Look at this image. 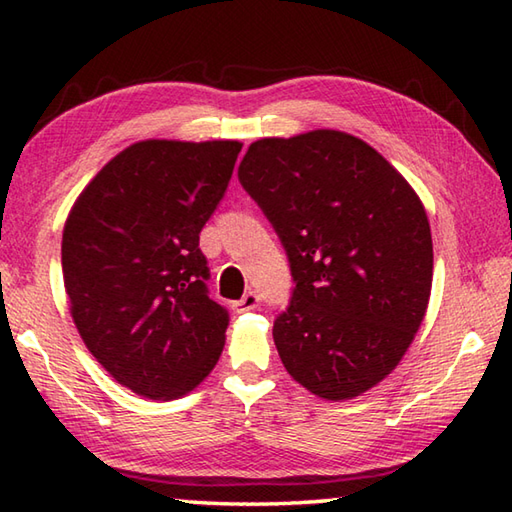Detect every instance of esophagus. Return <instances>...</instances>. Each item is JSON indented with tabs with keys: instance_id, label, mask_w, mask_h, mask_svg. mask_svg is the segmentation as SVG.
<instances>
[{
	"instance_id": "34e87169",
	"label": "esophagus",
	"mask_w": 512,
	"mask_h": 512,
	"mask_svg": "<svg viewBox=\"0 0 512 512\" xmlns=\"http://www.w3.org/2000/svg\"><path fill=\"white\" fill-rule=\"evenodd\" d=\"M257 305H259V296H257V293H255V291H248L244 298H241V300H237V302H232V309H235V311H239V314H241V311H250V309H257Z\"/></svg>"
}]
</instances>
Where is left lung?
I'll return each instance as SVG.
<instances>
[{
	"label": "left lung",
	"mask_w": 512,
	"mask_h": 512,
	"mask_svg": "<svg viewBox=\"0 0 512 512\" xmlns=\"http://www.w3.org/2000/svg\"><path fill=\"white\" fill-rule=\"evenodd\" d=\"M237 173L296 282L273 325L284 368L323 400L370 391L427 314L433 244L420 196L370 144L329 128L257 140Z\"/></svg>",
	"instance_id": "obj_1"
}]
</instances>
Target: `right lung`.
Returning a JSON list of instances; mask_svg holds the SVG:
<instances>
[{
  "mask_svg": "<svg viewBox=\"0 0 512 512\" xmlns=\"http://www.w3.org/2000/svg\"><path fill=\"white\" fill-rule=\"evenodd\" d=\"M241 142L144 140L117 153L69 210L63 280L74 325L121 386L178 400L219 361L228 311L207 296L198 235Z\"/></svg>",
  "mask_w": 512,
  "mask_h": 512,
  "instance_id": "1",
  "label": "right lung"
}]
</instances>
